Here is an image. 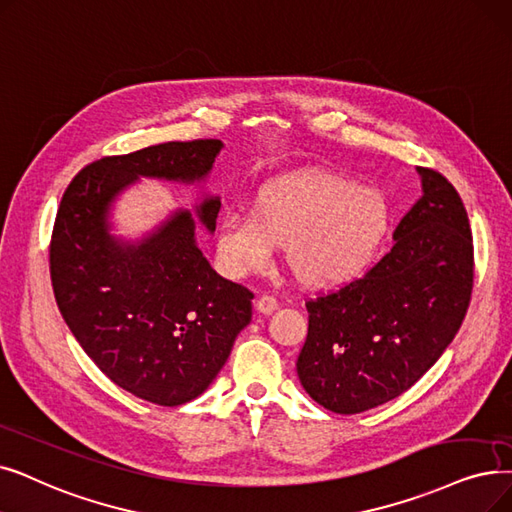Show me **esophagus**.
Wrapping results in <instances>:
<instances>
[{"mask_svg":"<svg viewBox=\"0 0 512 512\" xmlns=\"http://www.w3.org/2000/svg\"><path fill=\"white\" fill-rule=\"evenodd\" d=\"M255 307H257V311H261V314H272V311L278 307V301L272 295H261L257 299Z\"/></svg>","mask_w":512,"mask_h":512,"instance_id":"34e87169","label":"esophagus"}]
</instances>
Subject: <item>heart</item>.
<instances>
[{"label": "heart", "instance_id": "1", "mask_svg": "<svg viewBox=\"0 0 512 512\" xmlns=\"http://www.w3.org/2000/svg\"><path fill=\"white\" fill-rule=\"evenodd\" d=\"M391 226L387 196L343 175L309 171L265 186L255 211L230 209L215 226V251L230 278L270 268L278 244L309 286H335L358 276Z\"/></svg>", "mask_w": 512, "mask_h": 512}]
</instances>
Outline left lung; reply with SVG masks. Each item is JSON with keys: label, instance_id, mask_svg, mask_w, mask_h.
<instances>
[{"label": "left lung", "instance_id": "obj_1", "mask_svg": "<svg viewBox=\"0 0 512 512\" xmlns=\"http://www.w3.org/2000/svg\"><path fill=\"white\" fill-rule=\"evenodd\" d=\"M422 196L399 221L391 251L362 278L305 303L297 360L303 389L337 414L391 402L456 337L473 293V236L456 188L416 167Z\"/></svg>", "mask_w": 512, "mask_h": 512}]
</instances>
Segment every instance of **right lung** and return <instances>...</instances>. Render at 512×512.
I'll list each match as a JSON object with an SVG mask.
<instances>
[{
  "instance_id": "right-lung-1",
  "label": "right lung",
  "mask_w": 512,
  "mask_h": 512,
  "mask_svg": "<svg viewBox=\"0 0 512 512\" xmlns=\"http://www.w3.org/2000/svg\"><path fill=\"white\" fill-rule=\"evenodd\" d=\"M221 148L192 140L104 157L73 177L56 215L50 274L66 326L110 381L157 406H182L213 383L251 322L253 293L211 268L190 211L127 242L110 234V207L138 177L203 182ZM219 207L217 196L196 207L209 232Z\"/></svg>"
}]
</instances>
